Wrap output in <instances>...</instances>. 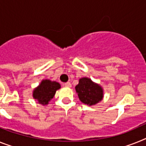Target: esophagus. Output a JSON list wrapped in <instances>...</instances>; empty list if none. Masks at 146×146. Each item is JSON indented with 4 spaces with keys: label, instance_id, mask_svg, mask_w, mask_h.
I'll return each mask as SVG.
<instances>
[{
    "label": "esophagus",
    "instance_id": "esophagus-1",
    "mask_svg": "<svg viewBox=\"0 0 146 146\" xmlns=\"http://www.w3.org/2000/svg\"><path fill=\"white\" fill-rule=\"evenodd\" d=\"M64 86L68 87V88H70L71 87V83L70 82H67L64 83Z\"/></svg>",
    "mask_w": 146,
    "mask_h": 146
}]
</instances>
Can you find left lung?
Masks as SVG:
<instances>
[{
  "mask_svg": "<svg viewBox=\"0 0 146 146\" xmlns=\"http://www.w3.org/2000/svg\"><path fill=\"white\" fill-rule=\"evenodd\" d=\"M75 88L80 101L85 105H96L103 98L102 88L87 77L79 79Z\"/></svg>",
  "mask_w": 146,
  "mask_h": 146,
  "instance_id": "1",
  "label": "left lung"
}]
</instances>
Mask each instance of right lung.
Returning <instances> with one entry per match:
<instances>
[{"label": "right lung", "instance_id": "add662e5", "mask_svg": "<svg viewBox=\"0 0 146 146\" xmlns=\"http://www.w3.org/2000/svg\"><path fill=\"white\" fill-rule=\"evenodd\" d=\"M61 88L58 82L45 79L42 80L38 86L33 90V96L41 105H47L56 94V90Z\"/></svg>", "mask_w": 146, "mask_h": 146}]
</instances>
